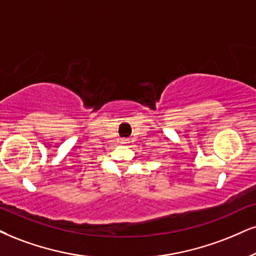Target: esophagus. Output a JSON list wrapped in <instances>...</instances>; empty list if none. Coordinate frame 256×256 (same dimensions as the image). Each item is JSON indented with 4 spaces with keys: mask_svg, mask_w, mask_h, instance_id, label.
Returning a JSON list of instances; mask_svg holds the SVG:
<instances>
[{
    "mask_svg": "<svg viewBox=\"0 0 256 256\" xmlns=\"http://www.w3.org/2000/svg\"><path fill=\"white\" fill-rule=\"evenodd\" d=\"M123 144H127V142H123Z\"/></svg>",
    "mask_w": 256,
    "mask_h": 256,
    "instance_id": "34e87169",
    "label": "esophagus"
}]
</instances>
